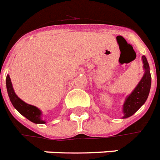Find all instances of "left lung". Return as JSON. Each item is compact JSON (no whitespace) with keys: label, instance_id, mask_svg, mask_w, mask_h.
<instances>
[{"label":"left lung","instance_id":"left-lung-1","mask_svg":"<svg viewBox=\"0 0 160 160\" xmlns=\"http://www.w3.org/2000/svg\"><path fill=\"white\" fill-rule=\"evenodd\" d=\"M144 75L135 87L132 92L127 96L124 102L122 112L124 113L123 118L131 117L144 104L148 98L151 87V75L149 71V65L145 56H142Z\"/></svg>","mask_w":160,"mask_h":160}]
</instances>
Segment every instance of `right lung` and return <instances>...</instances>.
Instances as JSON below:
<instances>
[{"label":"right lung","instance_id":"add662e5","mask_svg":"<svg viewBox=\"0 0 160 160\" xmlns=\"http://www.w3.org/2000/svg\"><path fill=\"white\" fill-rule=\"evenodd\" d=\"M6 83H7V93H8L10 101L12 102V104L13 105V107H15L22 115L24 116L25 118H28L29 121H31L34 123H45V121L42 120V118H41L42 112L38 107L32 106V105L27 104L26 102L22 101L16 95L15 91H14L13 87H12V81H11L10 76L8 75L7 76Z\"/></svg>","mask_w":160,"mask_h":160}]
</instances>
